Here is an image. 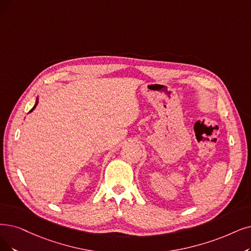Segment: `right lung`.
Returning a JSON list of instances; mask_svg holds the SVG:
<instances>
[{
	"mask_svg": "<svg viewBox=\"0 0 251 251\" xmlns=\"http://www.w3.org/2000/svg\"><path fill=\"white\" fill-rule=\"evenodd\" d=\"M37 105H38V98H37V101H36V104H35V106H34V107H33V108L31 109V110H29V112H32V111H33V110H34V109L36 108V106H37Z\"/></svg>",
	"mask_w": 251,
	"mask_h": 251,
	"instance_id": "right-lung-1",
	"label": "right lung"
}]
</instances>
